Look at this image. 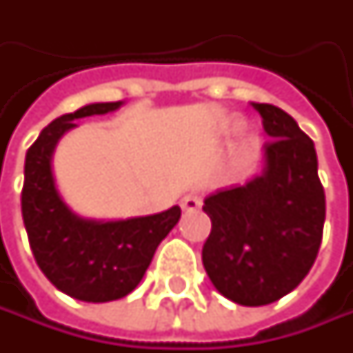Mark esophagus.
<instances>
[{"instance_id":"esophagus-1","label":"esophagus","mask_w":353,"mask_h":353,"mask_svg":"<svg viewBox=\"0 0 353 353\" xmlns=\"http://www.w3.org/2000/svg\"><path fill=\"white\" fill-rule=\"evenodd\" d=\"M202 206V198L194 196V194H188V196L183 198V202H181V208L184 212H194L198 210Z\"/></svg>"}]
</instances>
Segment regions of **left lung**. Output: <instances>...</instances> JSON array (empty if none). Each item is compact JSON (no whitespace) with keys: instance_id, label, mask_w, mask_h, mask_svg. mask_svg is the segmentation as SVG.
Returning a JSON list of instances; mask_svg holds the SVG:
<instances>
[{"instance_id":"8db88e82","label":"left lung","mask_w":353,"mask_h":353,"mask_svg":"<svg viewBox=\"0 0 353 353\" xmlns=\"http://www.w3.org/2000/svg\"><path fill=\"white\" fill-rule=\"evenodd\" d=\"M253 108L271 139L263 145V172L206 196L202 210L212 232L202 263L225 299L263 306L308 275L322 241L326 198L312 139L277 105Z\"/></svg>"}]
</instances>
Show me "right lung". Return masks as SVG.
Masks as SVG:
<instances>
[{
    "instance_id": "add662e5",
    "label": "right lung",
    "mask_w": 353,
    "mask_h": 353,
    "mask_svg": "<svg viewBox=\"0 0 353 353\" xmlns=\"http://www.w3.org/2000/svg\"><path fill=\"white\" fill-rule=\"evenodd\" d=\"M121 103H90L57 117L25 157L21 212L34 261L59 291L84 303L117 301L133 291L159 243L181 218V208L172 206L141 218L90 220L74 214L59 194L52 176L59 139L76 128V119L116 112Z\"/></svg>"
}]
</instances>
